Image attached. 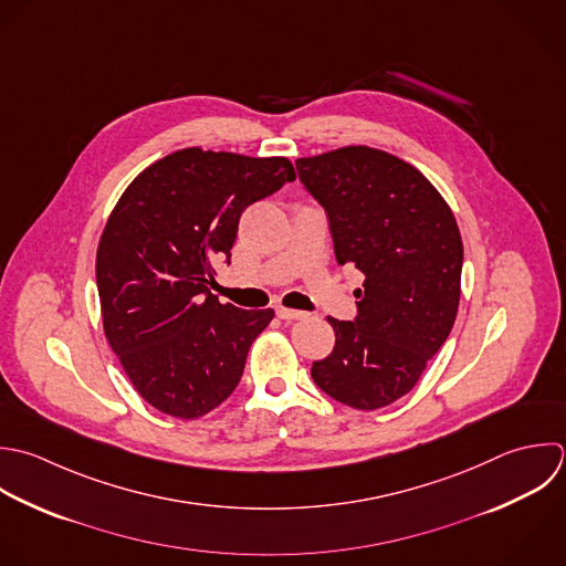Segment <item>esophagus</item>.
<instances>
[{
	"mask_svg": "<svg viewBox=\"0 0 566 566\" xmlns=\"http://www.w3.org/2000/svg\"><path fill=\"white\" fill-rule=\"evenodd\" d=\"M277 317H280V319H286V322H295V319H306V317H308V313L280 306V308H277Z\"/></svg>",
	"mask_w": 566,
	"mask_h": 566,
	"instance_id": "esophagus-1",
	"label": "esophagus"
}]
</instances>
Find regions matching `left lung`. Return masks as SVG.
Instances as JSON below:
<instances>
[{
    "instance_id": "obj_1",
    "label": "left lung",
    "mask_w": 566,
    "mask_h": 566,
    "mask_svg": "<svg viewBox=\"0 0 566 566\" xmlns=\"http://www.w3.org/2000/svg\"><path fill=\"white\" fill-rule=\"evenodd\" d=\"M331 220L335 258L364 273L355 322L326 317L335 348L313 381L355 410L408 395L446 344L461 300L463 240L439 189L410 163L368 145L295 160Z\"/></svg>"
}]
</instances>
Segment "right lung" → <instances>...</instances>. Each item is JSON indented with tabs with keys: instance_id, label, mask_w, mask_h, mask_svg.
Wrapping results in <instances>:
<instances>
[{
	"instance_id": "obj_1",
	"label": "right lung",
	"mask_w": 566,
	"mask_h": 566,
	"mask_svg": "<svg viewBox=\"0 0 566 566\" xmlns=\"http://www.w3.org/2000/svg\"><path fill=\"white\" fill-rule=\"evenodd\" d=\"M295 180L289 158L185 147L145 167L112 209L96 249L103 333L136 392L198 419L240 384L273 308L242 311L209 291L242 211Z\"/></svg>"
}]
</instances>
